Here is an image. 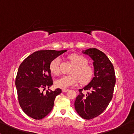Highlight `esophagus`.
<instances>
[{
  "label": "esophagus",
  "mask_w": 134,
  "mask_h": 134,
  "mask_svg": "<svg viewBox=\"0 0 134 134\" xmlns=\"http://www.w3.org/2000/svg\"><path fill=\"white\" fill-rule=\"evenodd\" d=\"M68 91H69V90H67V89H63L62 92L63 93H66V92H67Z\"/></svg>",
  "instance_id": "esophagus-1"
}]
</instances>
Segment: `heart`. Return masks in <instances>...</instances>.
I'll list each match as a JSON object with an SVG mask.
<instances>
[{"instance_id": "obj_1", "label": "heart", "mask_w": 134, "mask_h": 134, "mask_svg": "<svg viewBox=\"0 0 134 134\" xmlns=\"http://www.w3.org/2000/svg\"><path fill=\"white\" fill-rule=\"evenodd\" d=\"M68 58L74 65L70 70V75L64 76L55 81V86L62 89H66L76 85L79 81L82 84L90 82L94 75V69L89 65L88 60L85 57L78 54L69 55ZM60 58H53L49 65V69L52 74L58 75L60 73Z\"/></svg>"}]
</instances>
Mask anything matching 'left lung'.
<instances>
[{
	"label": "left lung",
	"mask_w": 134,
	"mask_h": 134,
	"mask_svg": "<svg viewBox=\"0 0 134 134\" xmlns=\"http://www.w3.org/2000/svg\"><path fill=\"white\" fill-rule=\"evenodd\" d=\"M82 52L93 59L94 76L87 85L79 90L74 107L81 117L90 120L99 116L108 106L113 98L116 78L113 64L103 52L94 48ZM83 89L90 92L84 94Z\"/></svg>",
	"instance_id": "obj_1"
}]
</instances>
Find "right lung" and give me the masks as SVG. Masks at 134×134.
I'll return each mask as SVG.
<instances>
[{
	"label": "right lung",
	"mask_w": 134,
	"mask_h": 134,
	"mask_svg": "<svg viewBox=\"0 0 134 134\" xmlns=\"http://www.w3.org/2000/svg\"><path fill=\"white\" fill-rule=\"evenodd\" d=\"M67 50H39L29 55L19 65L16 78V86L20 107L30 117L41 120L52 111L61 89L43 91L53 83L50 63L53 58ZM43 90V92L41 90Z\"/></svg>",
	"instance_id": "1"
}]
</instances>
